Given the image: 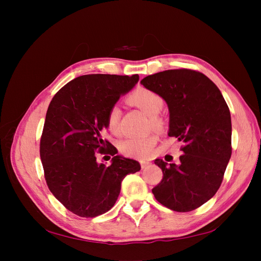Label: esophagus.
<instances>
[{"mask_svg": "<svg viewBox=\"0 0 261 261\" xmlns=\"http://www.w3.org/2000/svg\"><path fill=\"white\" fill-rule=\"evenodd\" d=\"M140 165H141V169H146L149 167L150 163L147 161H140Z\"/></svg>", "mask_w": 261, "mask_h": 261, "instance_id": "obj_1", "label": "esophagus"}]
</instances>
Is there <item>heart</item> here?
<instances>
[{
    "label": "heart",
    "instance_id": "obj_1",
    "mask_svg": "<svg viewBox=\"0 0 261 261\" xmlns=\"http://www.w3.org/2000/svg\"><path fill=\"white\" fill-rule=\"evenodd\" d=\"M130 103L139 108L146 115L150 117V123L153 128L161 127V121L158 117L160 113L163 100L152 90L146 88H139L133 92L128 98ZM121 110L117 106H113L108 113L107 125L110 132L114 134L118 130V121H120ZM156 144V137L153 135H148L145 137H130L123 140L120 144V150L122 153L133 158H146L151 153L153 147Z\"/></svg>",
    "mask_w": 261,
    "mask_h": 261
}]
</instances>
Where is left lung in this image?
I'll use <instances>...</instances> for the list:
<instances>
[{
  "label": "left lung",
  "instance_id": "obj_1",
  "mask_svg": "<svg viewBox=\"0 0 261 261\" xmlns=\"http://www.w3.org/2000/svg\"><path fill=\"white\" fill-rule=\"evenodd\" d=\"M140 83L167 102L168 135L184 144L178 164L154 160L163 178L152 194L171 210H195L222 183L232 154L230 110L215 83L196 70L169 69Z\"/></svg>",
  "mask_w": 261,
  "mask_h": 261
}]
</instances>
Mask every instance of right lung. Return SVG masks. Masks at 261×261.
Masks as SVG:
<instances>
[{"label": "right lung", "instance_id": "add662e5", "mask_svg": "<svg viewBox=\"0 0 261 261\" xmlns=\"http://www.w3.org/2000/svg\"><path fill=\"white\" fill-rule=\"evenodd\" d=\"M138 81L137 74L84 75L50 102L40 140L44 177L55 198L77 216L94 218L109 211L123 178L140 170L138 161L116 155L117 149L102 138L110 109ZM97 152L111 154L112 164H99Z\"/></svg>", "mask_w": 261, "mask_h": 261}]
</instances>
